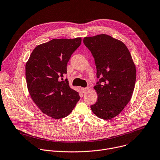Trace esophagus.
I'll list each match as a JSON object with an SVG mask.
<instances>
[{"label":"esophagus","instance_id":"1","mask_svg":"<svg viewBox=\"0 0 160 160\" xmlns=\"http://www.w3.org/2000/svg\"><path fill=\"white\" fill-rule=\"evenodd\" d=\"M89 88H82V92H83V93H85V92H88V91H89Z\"/></svg>","mask_w":160,"mask_h":160}]
</instances>
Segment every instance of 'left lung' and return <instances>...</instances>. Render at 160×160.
Listing matches in <instances>:
<instances>
[{
	"mask_svg": "<svg viewBox=\"0 0 160 160\" xmlns=\"http://www.w3.org/2000/svg\"><path fill=\"white\" fill-rule=\"evenodd\" d=\"M94 58L96 77L94 87L98 101L91 106L100 119L108 120L119 115L132 98L136 81V68L126 46L107 34L83 38Z\"/></svg>",
	"mask_w": 160,
	"mask_h": 160,
	"instance_id": "8db88e82",
	"label": "left lung"
}]
</instances>
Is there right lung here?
Returning a JSON list of instances; mask_svg holds the SVG:
<instances>
[{"mask_svg": "<svg viewBox=\"0 0 160 160\" xmlns=\"http://www.w3.org/2000/svg\"><path fill=\"white\" fill-rule=\"evenodd\" d=\"M82 39H54L37 46L25 65L28 91L42 113L53 119L68 116L80 97L70 88L67 64Z\"/></svg>", "mask_w": 160, "mask_h": 160, "instance_id": "add662e5", "label": "right lung"}]
</instances>
